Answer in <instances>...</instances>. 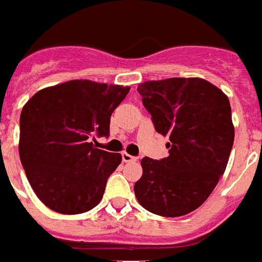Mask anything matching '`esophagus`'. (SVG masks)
<instances>
[{"label":"esophagus","mask_w":262,"mask_h":262,"mask_svg":"<svg viewBox=\"0 0 262 262\" xmlns=\"http://www.w3.org/2000/svg\"><path fill=\"white\" fill-rule=\"evenodd\" d=\"M122 159H123V162H126V163H127V162H135L138 158L127 154V152H122Z\"/></svg>","instance_id":"34e87169"}]
</instances>
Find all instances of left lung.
<instances>
[{
  "label": "left lung",
  "mask_w": 262,
  "mask_h": 262,
  "mask_svg": "<svg viewBox=\"0 0 262 262\" xmlns=\"http://www.w3.org/2000/svg\"><path fill=\"white\" fill-rule=\"evenodd\" d=\"M138 92L168 157L142 159L136 200L151 213L181 217L204 204L224 175L234 142L228 96L204 79L146 81Z\"/></svg>",
  "instance_id": "1"
}]
</instances>
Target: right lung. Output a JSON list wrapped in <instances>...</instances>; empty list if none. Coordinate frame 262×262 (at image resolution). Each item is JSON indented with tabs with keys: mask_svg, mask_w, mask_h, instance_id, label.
I'll use <instances>...</instances> for the list:
<instances>
[{
	"mask_svg": "<svg viewBox=\"0 0 262 262\" xmlns=\"http://www.w3.org/2000/svg\"><path fill=\"white\" fill-rule=\"evenodd\" d=\"M128 87L72 80L44 88L19 116V159L36 195L51 210L80 214L103 198L122 155L99 150L92 136H110L114 110Z\"/></svg>",
	"mask_w": 262,
	"mask_h": 262,
	"instance_id": "add662e5",
	"label": "right lung"
}]
</instances>
